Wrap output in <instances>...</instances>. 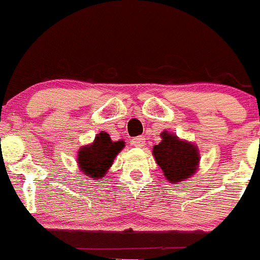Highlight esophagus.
Returning <instances> with one entry per match:
<instances>
[{
	"label": "esophagus",
	"instance_id": "esophagus-1",
	"mask_svg": "<svg viewBox=\"0 0 260 260\" xmlns=\"http://www.w3.org/2000/svg\"><path fill=\"white\" fill-rule=\"evenodd\" d=\"M145 137H135V138H133L132 141H130V143H132L134 147H143V146H145Z\"/></svg>",
	"mask_w": 260,
	"mask_h": 260
}]
</instances>
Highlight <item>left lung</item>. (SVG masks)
<instances>
[{"instance_id":"left-lung-1","label":"left lung","mask_w":260,"mask_h":260,"mask_svg":"<svg viewBox=\"0 0 260 260\" xmlns=\"http://www.w3.org/2000/svg\"><path fill=\"white\" fill-rule=\"evenodd\" d=\"M160 138L162 141L153 147V155L167 181L178 184L194 177L201 160L198 146L167 130L160 133Z\"/></svg>"}]
</instances>
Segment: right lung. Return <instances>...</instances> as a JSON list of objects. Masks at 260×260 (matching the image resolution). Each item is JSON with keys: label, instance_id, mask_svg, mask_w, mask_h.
<instances>
[{"label": "right lung", "instance_id": "1", "mask_svg": "<svg viewBox=\"0 0 260 260\" xmlns=\"http://www.w3.org/2000/svg\"><path fill=\"white\" fill-rule=\"evenodd\" d=\"M125 147L123 141H111L106 132H101L89 145L79 147L77 153V164L79 170L87 178L100 181L104 178L114 162L115 156Z\"/></svg>", "mask_w": 260, "mask_h": 260}]
</instances>
